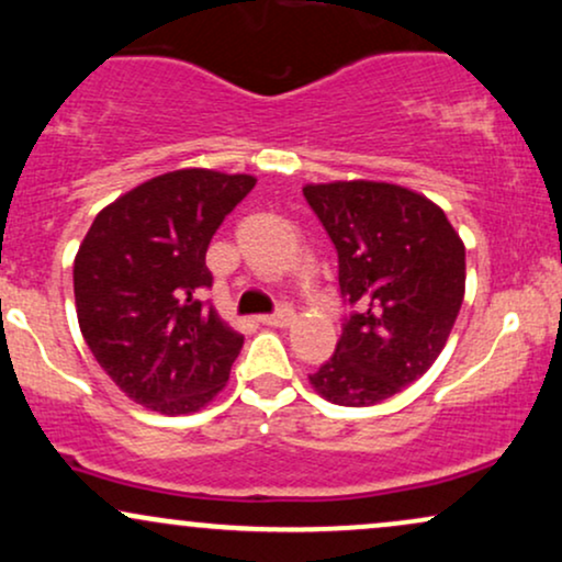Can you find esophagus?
I'll list each match as a JSON object with an SVG mask.
<instances>
[{"instance_id": "34e87169", "label": "esophagus", "mask_w": 562, "mask_h": 562, "mask_svg": "<svg viewBox=\"0 0 562 562\" xmlns=\"http://www.w3.org/2000/svg\"><path fill=\"white\" fill-rule=\"evenodd\" d=\"M293 319H295V312L290 306H282V308H277L274 314H263L261 317L263 325H272V327H288V325H293Z\"/></svg>"}]
</instances>
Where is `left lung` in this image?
Here are the masks:
<instances>
[{"label":"left lung","instance_id":"8db88e82","mask_svg":"<svg viewBox=\"0 0 562 562\" xmlns=\"http://www.w3.org/2000/svg\"><path fill=\"white\" fill-rule=\"evenodd\" d=\"M303 198L338 250L344 317L312 380L340 406H372L436 362L465 295V245L425 195L385 182L306 184Z\"/></svg>","mask_w":562,"mask_h":562}]
</instances>
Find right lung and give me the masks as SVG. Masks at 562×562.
Wrapping results in <instances>:
<instances>
[{
	"mask_svg": "<svg viewBox=\"0 0 562 562\" xmlns=\"http://www.w3.org/2000/svg\"><path fill=\"white\" fill-rule=\"evenodd\" d=\"M248 173H160L102 209L74 261L79 327L97 364L128 398L187 415L227 385L243 335L200 301L205 250L254 190Z\"/></svg>",
	"mask_w": 562,
	"mask_h": 562,
	"instance_id": "1",
	"label": "right lung"
}]
</instances>
